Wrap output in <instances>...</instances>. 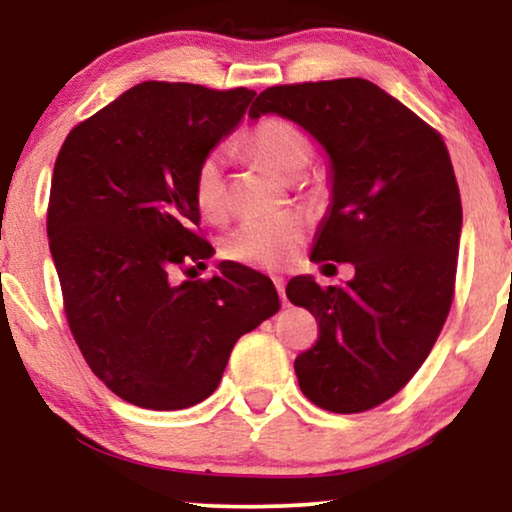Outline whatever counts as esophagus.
<instances>
[{"instance_id": "obj_1", "label": "esophagus", "mask_w": 512, "mask_h": 512, "mask_svg": "<svg viewBox=\"0 0 512 512\" xmlns=\"http://www.w3.org/2000/svg\"><path fill=\"white\" fill-rule=\"evenodd\" d=\"M275 286H277L279 298H282V303H284V305L289 303V300H286V289H284V279H282V277H275Z\"/></svg>"}]
</instances>
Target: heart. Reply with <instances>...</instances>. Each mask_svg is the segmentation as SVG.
I'll return each instance as SVG.
<instances>
[{
	"label": "heart",
	"instance_id": "heart-1",
	"mask_svg": "<svg viewBox=\"0 0 512 512\" xmlns=\"http://www.w3.org/2000/svg\"><path fill=\"white\" fill-rule=\"evenodd\" d=\"M249 149L282 179H296L310 165L312 144L298 125L282 118H265L249 132ZM195 205L207 219H216L226 209V177L221 153H209L198 165L193 184ZM303 244V223L296 216L249 219L228 235L223 251L230 261L254 268H282L293 261Z\"/></svg>",
	"mask_w": 512,
	"mask_h": 512
}]
</instances>
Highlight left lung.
I'll return each mask as SVG.
<instances>
[{
  "instance_id": "8db88e82",
  "label": "left lung",
  "mask_w": 512,
  "mask_h": 512,
  "mask_svg": "<svg viewBox=\"0 0 512 512\" xmlns=\"http://www.w3.org/2000/svg\"><path fill=\"white\" fill-rule=\"evenodd\" d=\"M296 123L328 158L331 202L314 235V263H352L328 289L293 277L286 296L319 324L293 363L303 394L331 412H363L417 373L452 305L461 198L443 139L366 79L272 86L251 121Z\"/></svg>"
}]
</instances>
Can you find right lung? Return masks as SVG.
Returning <instances> with one entry per match:
<instances>
[{
	"label": "right lung",
	"mask_w": 512,
	"mask_h": 512,
	"mask_svg": "<svg viewBox=\"0 0 512 512\" xmlns=\"http://www.w3.org/2000/svg\"><path fill=\"white\" fill-rule=\"evenodd\" d=\"M254 95L144 81L76 125L55 160L46 228L69 328L90 370L139 408L205 401L235 342L282 307L268 277L233 261L172 282L214 254L195 233V172Z\"/></svg>",
	"instance_id": "1"
}]
</instances>
